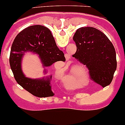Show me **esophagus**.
Returning a JSON list of instances; mask_svg holds the SVG:
<instances>
[{"mask_svg": "<svg viewBox=\"0 0 125 125\" xmlns=\"http://www.w3.org/2000/svg\"><path fill=\"white\" fill-rule=\"evenodd\" d=\"M66 60H68V59H66Z\"/></svg>", "mask_w": 125, "mask_h": 125, "instance_id": "34e87169", "label": "esophagus"}]
</instances>
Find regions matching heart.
I'll return each instance as SVG.
<instances>
[{
	"instance_id": "heart-1",
	"label": "heart",
	"mask_w": 125,
	"mask_h": 125,
	"mask_svg": "<svg viewBox=\"0 0 125 125\" xmlns=\"http://www.w3.org/2000/svg\"><path fill=\"white\" fill-rule=\"evenodd\" d=\"M88 73L87 69L83 66H74L72 68L71 72L70 74L66 75L64 77L62 78V81L63 82L64 85L70 88H77V84L74 83H69L68 81L71 77L72 79H76L77 82L81 83L82 81H86L88 79Z\"/></svg>"
}]
</instances>
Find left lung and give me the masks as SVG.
Segmentation results:
<instances>
[{
    "mask_svg": "<svg viewBox=\"0 0 125 125\" xmlns=\"http://www.w3.org/2000/svg\"><path fill=\"white\" fill-rule=\"evenodd\" d=\"M77 50L73 56L85 65L90 77L103 88L110 85L117 69L113 44L101 31L92 27H81L73 37Z\"/></svg>",
    "mask_w": 125,
    "mask_h": 125,
    "instance_id": "left-lung-1",
    "label": "left lung"
}]
</instances>
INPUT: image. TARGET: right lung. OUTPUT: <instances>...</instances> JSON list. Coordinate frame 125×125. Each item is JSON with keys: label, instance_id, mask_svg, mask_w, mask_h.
Returning <instances> with one entry per match:
<instances>
[{"label": "right lung", "instance_id": "obj_1", "mask_svg": "<svg viewBox=\"0 0 125 125\" xmlns=\"http://www.w3.org/2000/svg\"><path fill=\"white\" fill-rule=\"evenodd\" d=\"M39 55L44 66L57 61H65L64 54L58 48L50 30L40 25H32L19 32L14 38L10 55V65L15 80L19 85L34 96L39 98L52 96L50 80L32 79L25 77L21 70V59L26 51Z\"/></svg>", "mask_w": 125, "mask_h": 125}]
</instances>
